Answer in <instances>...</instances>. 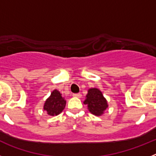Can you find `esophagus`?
I'll return each instance as SVG.
<instances>
[{
	"instance_id": "34e87169",
	"label": "esophagus",
	"mask_w": 156,
	"mask_h": 156,
	"mask_svg": "<svg viewBox=\"0 0 156 156\" xmlns=\"http://www.w3.org/2000/svg\"><path fill=\"white\" fill-rule=\"evenodd\" d=\"M73 97H76V98H81V96H82V94H81L80 93L73 94Z\"/></svg>"
}]
</instances>
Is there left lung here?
I'll use <instances>...</instances> for the list:
<instances>
[{"mask_svg":"<svg viewBox=\"0 0 156 156\" xmlns=\"http://www.w3.org/2000/svg\"><path fill=\"white\" fill-rule=\"evenodd\" d=\"M83 104L87 105L90 113L97 116L102 115L105 110L108 108L107 101L98 88H90L88 90Z\"/></svg>","mask_w":156,"mask_h":156,"instance_id":"obj_1","label":"left lung"}]
</instances>
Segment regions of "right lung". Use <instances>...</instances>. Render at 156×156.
Instances as JSON below:
<instances>
[{
    "instance_id": "add662e5",
    "label": "right lung",
    "mask_w": 156,
    "mask_h": 156,
    "mask_svg": "<svg viewBox=\"0 0 156 156\" xmlns=\"http://www.w3.org/2000/svg\"><path fill=\"white\" fill-rule=\"evenodd\" d=\"M66 101L62 98V94L57 90H54L50 97L45 101L44 109L49 115H58L60 114L66 107Z\"/></svg>"
}]
</instances>
